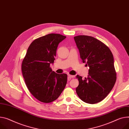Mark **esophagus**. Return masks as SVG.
I'll return each mask as SVG.
<instances>
[{
  "label": "esophagus",
  "mask_w": 129,
  "mask_h": 129,
  "mask_svg": "<svg viewBox=\"0 0 129 129\" xmlns=\"http://www.w3.org/2000/svg\"><path fill=\"white\" fill-rule=\"evenodd\" d=\"M75 77V76L74 75H70V74H69L68 75V80H70L71 79V78H73V77Z\"/></svg>",
  "instance_id": "34e87169"
}]
</instances>
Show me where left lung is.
<instances>
[{"instance_id": "left-lung-1", "label": "left lung", "mask_w": 129, "mask_h": 129, "mask_svg": "<svg viewBox=\"0 0 129 129\" xmlns=\"http://www.w3.org/2000/svg\"><path fill=\"white\" fill-rule=\"evenodd\" d=\"M74 39L82 62L89 67V75L84 80L76 76L79 82L77 94L87 103H97L106 97L116 81L113 54L105 44L94 37L82 35Z\"/></svg>"}]
</instances>
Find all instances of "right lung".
<instances>
[{
  "label": "right lung",
  "mask_w": 129,
  "mask_h": 129,
  "mask_svg": "<svg viewBox=\"0 0 129 129\" xmlns=\"http://www.w3.org/2000/svg\"><path fill=\"white\" fill-rule=\"evenodd\" d=\"M66 38L50 34L35 40L23 60L22 71L27 87L42 102L56 100L66 86L67 75L57 74L50 67L54 62L59 43Z\"/></svg>",
  "instance_id": "right-lung-1"
}]
</instances>
